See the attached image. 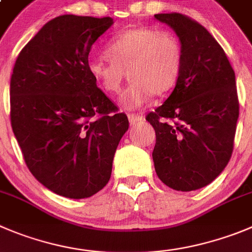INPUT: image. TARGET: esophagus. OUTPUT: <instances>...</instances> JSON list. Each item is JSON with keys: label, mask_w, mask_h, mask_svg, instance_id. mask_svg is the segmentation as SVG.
Returning <instances> with one entry per match:
<instances>
[{"label": "esophagus", "mask_w": 252, "mask_h": 252, "mask_svg": "<svg viewBox=\"0 0 252 252\" xmlns=\"http://www.w3.org/2000/svg\"><path fill=\"white\" fill-rule=\"evenodd\" d=\"M128 119H129V123L130 124H137L139 122L144 121V117L140 114H134V113H129L128 114Z\"/></svg>", "instance_id": "esophagus-1"}]
</instances>
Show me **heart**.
<instances>
[{
    "instance_id": "obj_1",
    "label": "heart",
    "mask_w": 252,
    "mask_h": 252,
    "mask_svg": "<svg viewBox=\"0 0 252 252\" xmlns=\"http://www.w3.org/2000/svg\"><path fill=\"white\" fill-rule=\"evenodd\" d=\"M107 58L87 64L94 81L109 94L121 93L126 78L131 83L122 95L126 109L138 108L150 95H160L175 84L182 68L180 41L170 32L134 27L121 31L108 41Z\"/></svg>"
}]
</instances>
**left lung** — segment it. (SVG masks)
Wrapping results in <instances>:
<instances>
[{
    "mask_svg": "<svg viewBox=\"0 0 252 252\" xmlns=\"http://www.w3.org/2000/svg\"><path fill=\"white\" fill-rule=\"evenodd\" d=\"M182 43V68L168 99L145 119L157 135L155 171L169 188L191 191L210 184L231 158L239 118L235 72L204 26L182 13H159Z\"/></svg>",
    "mask_w": 252,
    "mask_h": 252,
    "instance_id": "left-lung-1",
    "label": "left lung"
}]
</instances>
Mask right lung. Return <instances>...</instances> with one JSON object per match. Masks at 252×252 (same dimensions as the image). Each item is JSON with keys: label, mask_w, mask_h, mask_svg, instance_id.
Listing matches in <instances>:
<instances>
[{"label": "right lung", "mask_w": 252, "mask_h": 252, "mask_svg": "<svg viewBox=\"0 0 252 252\" xmlns=\"http://www.w3.org/2000/svg\"><path fill=\"white\" fill-rule=\"evenodd\" d=\"M113 18L63 15L20 52L9 83L11 126L26 165L42 185L84 199L108 184L126 114L88 72L92 44Z\"/></svg>", "instance_id": "obj_1"}]
</instances>
